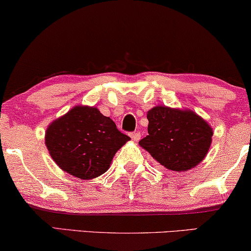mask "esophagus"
<instances>
[{
    "mask_svg": "<svg viewBox=\"0 0 251 251\" xmlns=\"http://www.w3.org/2000/svg\"><path fill=\"white\" fill-rule=\"evenodd\" d=\"M130 137H131V139L133 142H138L140 139V133L139 132H131L130 133Z\"/></svg>",
    "mask_w": 251,
    "mask_h": 251,
    "instance_id": "34e87169",
    "label": "esophagus"
}]
</instances>
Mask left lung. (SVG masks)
Here are the masks:
<instances>
[{"label": "left lung", "instance_id": "1", "mask_svg": "<svg viewBox=\"0 0 251 251\" xmlns=\"http://www.w3.org/2000/svg\"><path fill=\"white\" fill-rule=\"evenodd\" d=\"M147 119L149 135L139 145L168 170L187 171L207 155L214 132L195 112L157 105L147 112Z\"/></svg>", "mask_w": 251, "mask_h": 251}]
</instances>
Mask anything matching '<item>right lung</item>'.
Instances as JSON below:
<instances>
[{"label": "right lung", "instance_id": "1", "mask_svg": "<svg viewBox=\"0 0 251 251\" xmlns=\"http://www.w3.org/2000/svg\"><path fill=\"white\" fill-rule=\"evenodd\" d=\"M44 143L61 170L83 180L108 170L130 137L94 106L77 105L48 126Z\"/></svg>", "mask_w": 251, "mask_h": 251}]
</instances>
